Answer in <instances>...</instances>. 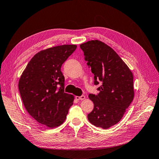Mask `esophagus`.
<instances>
[{"label":"esophagus","mask_w":159,"mask_h":159,"mask_svg":"<svg viewBox=\"0 0 159 159\" xmlns=\"http://www.w3.org/2000/svg\"><path fill=\"white\" fill-rule=\"evenodd\" d=\"M75 99L78 100H84L85 99V96L81 95V96H75Z\"/></svg>","instance_id":"obj_1"}]
</instances>
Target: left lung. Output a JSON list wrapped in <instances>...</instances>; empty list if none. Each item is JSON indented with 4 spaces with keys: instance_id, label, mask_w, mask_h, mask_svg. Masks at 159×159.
Masks as SVG:
<instances>
[{
    "instance_id": "left-lung-1",
    "label": "left lung",
    "mask_w": 159,
    "mask_h": 159,
    "mask_svg": "<svg viewBox=\"0 0 159 159\" xmlns=\"http://www.w3.org/2000/svg\"><path fill=\"white\" fill-rule=\"evenodd\" d=\"M80 48L94 74V84L102 82L98 95H89L94 108L88 119L93 125L106 129L119 122L132 102L133 75L115 50L104 42L91 40Z\"/></svg>"
}]
</instances>
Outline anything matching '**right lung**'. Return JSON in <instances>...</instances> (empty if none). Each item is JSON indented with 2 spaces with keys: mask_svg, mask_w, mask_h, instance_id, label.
I'll return each mask as SVG.
<instances>
[{
  "mask_svg": "<svg viewBox=\"0 0 159 159\" xmlns=\"http://www.w3.org/2000/svg\"><path fill=\"white\" fill-rule=\"evenodd\" d=\"M77 48L65 44L38 52L28 62L18 81L25 107L36 121L50 129L63 123L74 95L64 92L61 67ZM58 84L60 89L57 88Z\"/></svg>",
  "mask_w": 159,
  "mask_h": 159,
  "instance_id": "add662e5",
  "label": "right lung"
}]
</instances>
